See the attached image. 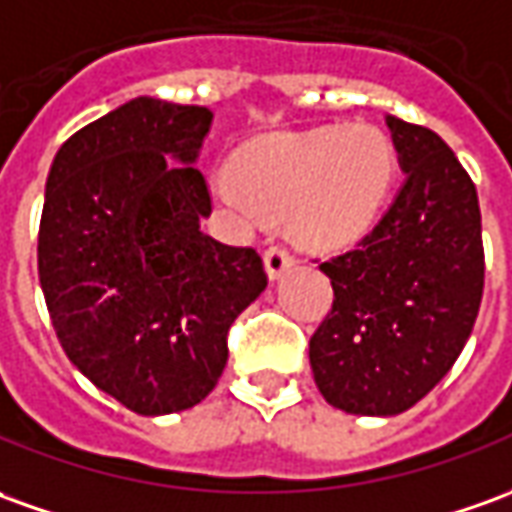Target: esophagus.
Returning <instances> with one entry per match:
<instances>
[{"label": "esophagus", "instance_id": "esophagus-1", "mask_svg": "<svg viewBox=\"0 0 512 512\" xmlns=\"http://www.w3.org/2000/svg\"><path fill=\"white\" fill-rule=\"evenodd\" d=\"M264 267H267V276L273 278H281L287 270L292 267V256L290 250L281 248V245H273V248L264 250Z\"/></svg>", "mask_w": 512, "mask_h": 512}]
</instances>
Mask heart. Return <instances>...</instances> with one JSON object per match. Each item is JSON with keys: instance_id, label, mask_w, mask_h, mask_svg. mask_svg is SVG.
I'll list each match as a JSON object with an SVG mask.
<instances>
[{"instance_id": "obj_1", "label": "heart", "mask_w": 512, "mask_h": 512, "mask_svg": "<svg viewBox=\"0 0 512 512\" xmlns=\"http://www.w3.org/2000/svg\"><path fill=\"white\" fill-rule=\"evenodd\" d=\"M396 178V147L368 122L245 144L231 178L214 183L231 206L287 220L290 234L315 250L345 248L373 228Z\"/></svg>"}]
</instances>
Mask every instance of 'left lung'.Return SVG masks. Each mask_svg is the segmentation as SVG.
<instances>
[{"mask_svg":"<svg viewBox=\"0 0 512 512\" xmlns=\"http://www.w3.org/2000/svg\"><path fill=\"white\" fill-rule=\"evenodd\" d=\"M404 183L373 231L320 270L331 312L309 340L317 390L351 415H398L446 376L477 320V186L435 130L387 116Z\"/></svg>","mask_w":512,"mask_h":512,"instance_id":"left-lung-1","label":"left lung"}]
</instances>
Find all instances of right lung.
I'll return each mask as SVG.
<instances>
[{
  "instance_id": "add662e5",
  "label": "right lung",
  "mask_w": 512,
  "mask_h": 512,
  "mask_svg": "<svg viewBox=\"0 0 512 512\" xmlns=\"http://www.w3.org/2000/svg\"><path fill=\"white\" fill-rule=\"evenodd\" d=\"M203 105L136 97L69 136L52 161L38 278L66 357L139 415L200 404L228 329L267 287L262 256L200 231Z\"/></svg>"
}]
</instances>
